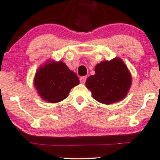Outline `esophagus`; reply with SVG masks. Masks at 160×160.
<instances>
[{
	"mask_svg": "<svg viewBox=\"0 0 160 160\" xmlns=\"http://www.w3.org/2000/svg\"><path fill=\"white\" fill-rule=\"evenodd\" d=\"M86 77H82V78H80V81L81 83H84V82H86Z\"/></svg>",
	"mask_w": 160,
	"mask_h": 160,
	"instance_id": "obj_1",
	"label": "esophagus"
}]
</instances>
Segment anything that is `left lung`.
I'll list each match as a JSON object with an SVG mask.
<instances>
[{"label":"left lung","mask_w":160,"mask_h":160,"mask_svg":"<svg viewBox=\"0 0 160 160\" xmlns=\"http://www.w3.org/2000/svg\"><path fill=\"white\" fill-rule=\"evenodd\" d=\"M94 75L86 81L93 98L104 104L122 101L132 85V75L127 66L120 58L102 61L95 68Z\"/></svg>","instance_id":"1"}]
</instances>
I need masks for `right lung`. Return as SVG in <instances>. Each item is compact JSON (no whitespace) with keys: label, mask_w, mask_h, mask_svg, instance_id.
<instances>
[{"label":"right lung","mask_w":160,"mask_h":160,"mask_svg":"<svg viewBox=\"0 0 160 160\" xmlns=\"http://www.w3.org/2000/svg\"><path fill=\"white\" fill-rule=\"evenodd\" d=\"M80 83L78 77L63 62L49 59L38 68L34 86L43 100L49 103L62 102L71 89Z\"/></svg>","instance_id":"1"}]
</instances>
